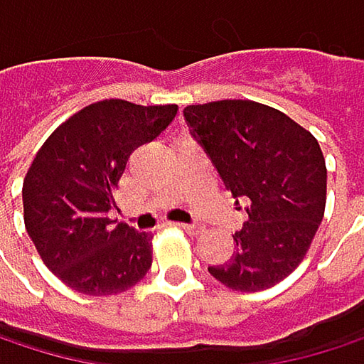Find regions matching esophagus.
<instances>
[{
	"mask_svg": "<svg viewBox=\"0 0 364 364\" xmlns=\"http://www.w3.org/2000/svg\"><path fill=\"white\" fill-rule=\"evenodd\" d=\"M181 228H183L186 232H190V235H200V232L205 230V226L200 222H190V224H178Z\"/></svg>",
	"mask_w": 364,
	"mask_h": 364,
	"instance_id": "1",
	"label": "esophagus"
}]
</instances>
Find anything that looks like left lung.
Wrapping results in <instances>:
<instances>
[{
    "label": "left lung",
    "mask_w": 364,
    "mask_h": 364,
    "mask_svg": "<svg viewBox=\"0 0 364 364\" xmlns=\"http://www.w3.org/2000/svg\"><path fill=\"white\" fill-rule=\"evenodd\" d=\"M237 209L246 211L235 252L209 274L235 291H263L304 259L323 220L326 159L304 127L255 101H213L183 109Z\"/></svg>",
    "instance_id": "1"
}]
</instances>
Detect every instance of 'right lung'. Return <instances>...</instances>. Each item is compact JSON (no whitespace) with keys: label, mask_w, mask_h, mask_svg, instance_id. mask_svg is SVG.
Returning <instances> with one entry per match:
<instances>
[{"label":"right lung","mask_w":364,"mask_h":364,"mask_svg":"<svg viewBox=\"0 0 364 364\" xmlns=\"http://www.w3.org/2000/svg\"><path fill=\"white\" fill-rule=\"evenodd\" d=\"M176 105L92 103L62 122L23 181V220L45 265L70 289L112 296L140 282L153 237L109 218L132 153L174 120Z\"/></svg>","instance_id":"add662e5"}]
</instances>
